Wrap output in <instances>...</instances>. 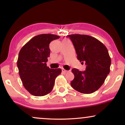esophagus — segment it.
I'll use <instances>...</instances> for the list:
<instances>
[{"label":"esophagus","mask_w":125,"mask_h":125,"mask_svg":"<svg viewBox=\"0 0 125 125\" xmlns=\"http://www.w3.org/2000/svg\"><path fill=\"white\" fill-rule=\"evenodd\" d=\"M62 72L63 73H67V72H68V71H67V70H65L63 68L62 69Z\"/></svg>","instance_id":"esophagus-1"}]
</instances>
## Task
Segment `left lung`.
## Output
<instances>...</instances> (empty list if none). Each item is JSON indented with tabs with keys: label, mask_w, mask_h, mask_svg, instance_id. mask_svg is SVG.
I'll return each instance as SVG.
<instances>
[{
	"label": "left lung",
	"mask_w": 125,
	"mask_h": 125,
	"mask_svg": "<svg viewBox=\"0 0 125 125\" xmlns=\"http://www.w3.org/2000/svg\"><path fill=\"white\" fill-rule=\"evenodd\" d=\"M67 37L72 42L77 59L86 65L83 72L72 70L74 77L71 86L82 94H92L104 84L110 72L111 59L108 51L101 42L90 36L73 34Z\"/></svg>",
	"instance_id": "8db88e82"
}]
</instances>
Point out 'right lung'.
<instances>
[{
  "label": "right lung",
  "instance_id": "right-lung-1",
  "mask_svg": "<svg viewBox=\"0 0 125 125\" xmlns=\"http://www.w3.org/2000/svg\"><path fill=\"white\" fill-rule=\"evenodd\" d=\"M59 36L41 34L31 38L21 48L17 65L23 86L35 96L46 95L52 90L55 79L61 69H50L46 66L50 56L49 44Z\"/></svg>",
  "mask_w": 125,
  "mask_h": 125
}]
</instances>
